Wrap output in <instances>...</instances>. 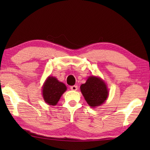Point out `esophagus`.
Listing matches in <instances>:
<instances>
[{
  "mask_svg": "<svg viewBox=\"0 0 150 150\" xmlns=\"http://www.w3.org/2000/svg\"><path fill=\"white\" fill-rule=\"evenodd\" d=\"M71 89L72 91H77V88H78V87L77 85H73V86H71Z\"/></svg>",
  "mask_w": 150,
  "mask_h": 150,
  "instance_id": "34e87169",
  "label": "esophagus"
}]
</instances>
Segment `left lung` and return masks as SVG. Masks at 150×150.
<instances>
[{"mask_svg":"<svg viewBox=\"0 0 150 150\" xmlns=\"http://www.w3.org/2000/svg\"><path fill=\"white\" fill-rule=\"evenodd\" d=\"M81 93L91 107L102 105L107 99L109 91L105 81L97 76H89L80 87Z\"/></svg>","mask_w":150,"mask_h":150,"instance_id":"left-lung-1","label":"left lung"}]
</instances>
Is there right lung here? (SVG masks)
<instances>
[{
	"label": "right lung",
	"mask_w": 150,
	"mask_h": 150,
	"mask_svg": "<svg viewBox=\"0 0 150 150\" xmlns=\"http://www.w3.org/2000/svg\"><path fill=\"white\" fill-rule=\"evenodd\" d=\"M67 90L66 85L53 76H49L43 85L42 96L45 103L55 106Z\"/></svg>",
	"instance_id": "obj_1"
}]
</instances>
